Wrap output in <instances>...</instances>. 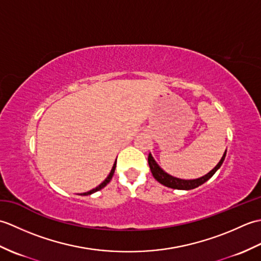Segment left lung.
Instances as JSON below:
<instances>
[{
	"instance_id": "8db88e82",
	"label": "left lung",
	"mask_w": 261,
	"mask_h": 261,
	"mask_svg": "<svg viewBox=\"0 0 261 261\" xmlns=\"http://www.w3.org/2000/svg\"><path fill=\"white\" fill-rule=\"evenodd\" d=\"M225 154H226V150L223 153V156H222V158H221L219 164L216 165L215 167L210 171V173H207L206 175L199 177V178H196V179H180V178H177V177H174V176L167 174L165 170L160 168V166L156 163V160L153 159L151 153H149V156H148V164H149V167H150L152 176L154 177V179L159 181L160 184H163L166 187L174 188V190L190 191V190H193V188H196L199 185L204 184L205 181L208 180L211 177L215 174V171L218 170L221 167V165L223 164Z\"/></svg>"
}]
</instances>
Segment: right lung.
Returning a JSON list of instances; mask_svg holds the SVG:
<instances>
[{"instance_id":"obj_1","label":"right lung","mask_w":261,"mask_h":261,"mask_svg":"<svg viewBox=\"0 0 261 261\" xmlns=\"http://www.w3.org/2000/svg\"><path fill=\"white\" fill-rule=\"evenodd\" d=\"M115 167H116V160H115V163L113 164V167H112V169H111V171H110V174H109V176L107 177V178L104 179V181L103 182H101V184H99L97 187H95V188H93V190H91L90 192H86V193H83V194H80V195H91V194H93V193H95V192H97V191H99V190H102L103 187H105L107 186L109 182H110V180L112 179V177H113V174H114V170H115Z\"/></svg>"}]
</instances>
